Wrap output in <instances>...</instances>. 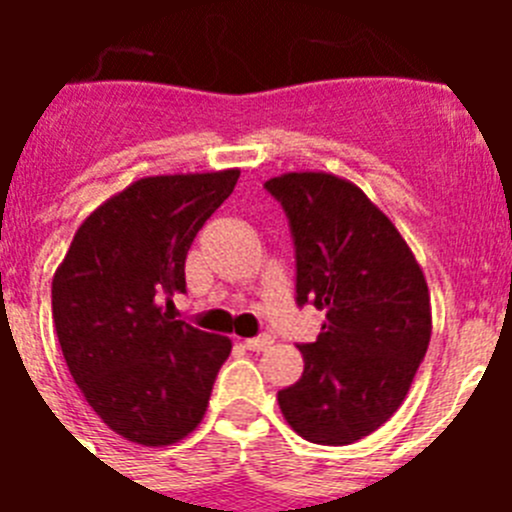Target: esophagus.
Here are the masks:
<instances>
[{
  "label": "esophagus",
  "instance_id": "obj_1",
  "mask_svg": "<svg viewBox=\"0 0 512 512\" xmlns=\"http://www.w3.org/2000/svg\"><path fill=\"white\" fill-rule=\"evenodd\" d=\"M271 343H274V338L271 336H256V338H246V341H243V346H246L248 351H266Z\"/></svg>",
  "mask_w": 512,
  "mask_h": 512
}]
</instances>
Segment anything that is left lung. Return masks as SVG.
<instances>
[{"label":"left lung","instance_id":"left-lung-1","mask_svg":"<svg viewBox=\"0 0 512 512\" xmlns=\"http://www.w3.org/2000/svg\"><path fill=\"white\" fill-rule=\"evenodd\" d=\"M264 187L295 235L297 305L325 310L279 408L305 441L346 446L387 423L408 395L433 330L428 284L395 223L354 182L289 171Z\"/></svg>","mask_w":512,"mask_h":512}]
</instances>
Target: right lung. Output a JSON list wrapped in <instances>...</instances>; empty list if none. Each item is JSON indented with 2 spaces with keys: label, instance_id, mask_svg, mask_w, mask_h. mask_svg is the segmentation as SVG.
<instances>
[{
  "label": "right lung",
  "instance_id": "right-lung-1",
  "mask_svg": "<svg viewBox=\"0 0 512 512\" xmlns=\"http://www.w3.org/2000/svg\"><path fill=\"white\" fill-rule=\"evenodd\" d=\"M241 169L138 179L79 225L53 274V323L84 400L115 433L171 446L205 418L228 336L171 320L194 235Z\"/></svg>",
  "mask_w": 512,
  "mask_h": 512
}]
</instances>
